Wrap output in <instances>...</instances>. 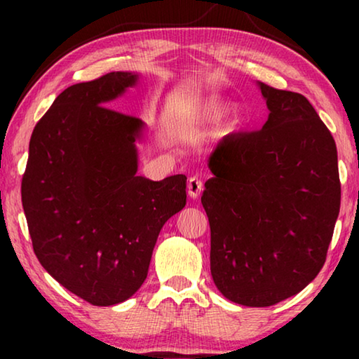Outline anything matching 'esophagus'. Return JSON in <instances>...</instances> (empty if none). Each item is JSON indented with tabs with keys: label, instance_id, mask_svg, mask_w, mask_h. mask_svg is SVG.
Instances as JSON below:
<instances>
[{
	"label": "esophagus",
	"instance_id": "34e87169",
	"mask_svg": "<svg viewBox=\"0 0 359 359\" xmlns=\"http://www.w3.org/2000/svg\"><path fill=\"white\" fill-rule=\"evenodd\" d=\"M204 190V184L203 180L196 177V175H193V177H190V180H188V194H190V198L196 199L199 194H201V191Z\"/></svg>",
	"mask_w": 359,
	"mask_h": 359
}]
</instances>
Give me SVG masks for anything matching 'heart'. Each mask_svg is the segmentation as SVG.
<instances>
[{
  "label": "heart",
  "instance_id": "1",
  "mask_svg": "<svg viewBox=\"0 0 359 359\" xmlns=\"http://www.w3.org/2000/svg\"><path fill=\"white\" fill-rule=\"evenodd\" d=\"M191 112L196 115H201V117H205V118H218L223 115L224 107L218 104V102H204L203 106L191 109Z\"/></svg>",
  "mask_w": 359,
  "mask_h": 359
}]
</instances>
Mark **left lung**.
I'll use <instances>...</instances> for the list:
<instances>
[{
    "label": "left lung",
    "instance_id": "left-lung-1",
    "mask_svg": "<svg viewBox=\"0 0 359 359\" xmlns=\"http://www.w3.org/2000/svg\"><path fill=\"white\" fill-rule=\"evenodd\" d=\"M269 117L210 155L201 196L220 293L269 307L323 267L340 209L337 149L306 96L259 82Z\"/></svg>",
    "mask_w": 359,
    "mask_h": 359
}]
</instances>
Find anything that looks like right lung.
Returning a JSON list of instances; mask_svg holds the SVG:
<instances>
[{
    "instance_id": "add662e5",
    "label": "right lung",
    "mask_w": 359,
    "mask_h": 359,
    "mask_svg": "<svg viewBox=\"0 0 359 359\" xmlns=\"http://www.w3.org/2000/svg\"><path fill=\"white\" fill-rule=\"evenodd\" d=\"M136 82L117 71L60 93L34 126L22 179L39 263L93 306L141 288L163 224L187 203L184 174L160 182L136 174L142 120L107 106Z\"/></svg>"
}]
</instances>
